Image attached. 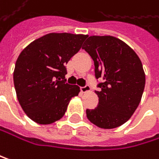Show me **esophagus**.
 I'll return each mask as SVG.
<instances>
[{"label":"esophagus","instance_id":"34e87169","mask_svg":"<svg viewBox=\"0 0 159 159\" xmlns=\"http://www.w3.org/2000/svg\"><path fill=\"white\" fill-rule=\"evenodd\" d=\"M81 92L82 93H86V92H89V91H90V87L89 86V85H86L85 87H81Z\"/></svg>","mask_w":159,"mask_h":159}]
</instances>
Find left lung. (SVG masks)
Here are the masks:
<instances>
[{"label":"left lung","instance_id":"8db88e82","mask_svg":"<svg viewBox=\"0 0 159 159\" xmlns=\"http://www.w3.org/2000/svg\"><path fill=\"white\" fill-rule=\"evenodd\" d=\"M92 57L98 85L99 104L87 109L88 119L101 129H115L126 123L141 102L145 74L134 50L114 36H89L83 47Z\"/></svg>","mask_w":159,"mask_h":159}]
</instances>
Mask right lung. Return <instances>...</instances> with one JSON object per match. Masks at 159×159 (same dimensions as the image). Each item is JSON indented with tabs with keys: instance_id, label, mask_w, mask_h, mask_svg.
<instances>
[{
	"instance_id": "obj_1",
	"label": "right lung",
	"mask_w": 159,
	"mask_h": 159,
	"mask_svg": "<svg viewBox=\"0 0 159 159\" xmlns=\"http://www.w3.org/2000/svg\"><path fill=\"white\" fill-rule=\"evenodd\" d=\"M88 35L48 33L28 46L18 56L14 85L25 114L41 125L52 124L65 114L72 97L80 92L66 83L65 65L82 47Z\"/></svg>"
}]
</instances>
